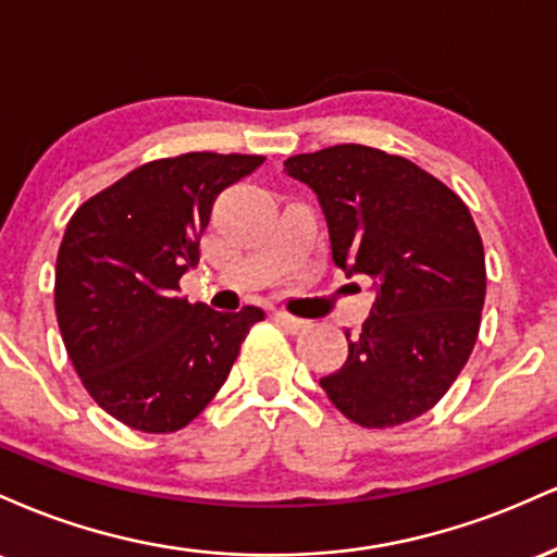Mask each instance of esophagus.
Listing matches in <instances>:
<instances>
[{
  "label": "esophagus",
  "mask_w": 557,
  "mask_h": 557,
  "mask_svg": "<svg viewBox=\"0 0 557 557\" xmlns=\"http://www.w3.org/2000/svg\"><path fill=\"white\" fill-rule=\"evenodd\" d=\"M274 319H277L280 324H283L285 330H290V332H300V330H306V319H300V317H293V314H287V311H277V314H274Z\"/></svg>",
  "instance_id": "1"
}]
</instances>
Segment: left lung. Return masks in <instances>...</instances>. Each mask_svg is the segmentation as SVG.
<instances>
[{"mask_svg": "<svg viewBox=\"0 0 557 557\" xmlns=\"http://www.w3.org/2000/svg\"><path fill=\"white\" fill-rule=\"evenodd\" d=\"M314 190L332 261L374 280L376 298L348 359L319 380L337 411L367 430L426 413L474 350L487 270L469 207L408 159L341 144L285 159Z\"/></svg>", "mask_w": 557, "mask_h": 557, "instance_id": "8db88e82", "label": "left lung"}]
</instances>
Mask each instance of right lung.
Masks as SVG:
<instances>
[{"label": "right lung", "mask_w": 557, "mask_h": 557, "mask_svg": "<svg viewBox=\"0 0 557 557\" xmlns=\"http://www.w3.org/2000/svg\"><path fill=\"white\" fill-rule=\"evenodd\" d=\"M264 157L190 154L146 162L70 216L54 309L88 395L125 426L168 434L225 385L257 306L235 314L181 298L214 198Z\"/></svg>", "instance_id": "right-lung-1"}]
</instances>
